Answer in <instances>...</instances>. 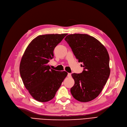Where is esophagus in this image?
Here are the masks:
<instances>
[{
    "mask_svg": "<svg viewBox=\"0 0 127 127\" xmlns=\"http://www.w3.org/2000/svg\"><path fill=\"white\" fill-rule=\"evenodd\" d=\"M71 74H70V73H68V75H67V77H71Z\"/></svg>",
    "mask_w": 127,
    "mask_h": 127,
    "instance_id": "obj_1",
    "label": "esophagus"
}]
</instances>
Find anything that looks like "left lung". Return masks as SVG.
<instances>
[{
    "instance_id": "1",
    "label": "left lung",
    "mask_w": 127,
    "mask_h": 127,
    "mask_svg": "<svg viewBox=\"0 0 127 127\" xmlns=\"http://www.w3.org/2000/svg\"><path fill=\"white\" fill-rule=\"evenodd\" d=\"M65 40L84 67L80 74H71L75 84L71 94L78 101H90L99 95L109 77V53L100 42L88 34H70Z\"/></svg>"
}]
</instances>
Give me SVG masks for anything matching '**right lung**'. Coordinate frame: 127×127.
Masks as SVG:
<instances>
[{
    "label": "right lung",
    "instance_id": "right-lung-1",
    "mask_svg": "<svg viewBox=\"0 0 127 127\" xmlns=\"http://www.w3.org/2000/svg\"><path fill=\"white\" fill-rule=\"evenodd\" d=\"M67 34L39 35L26 48L19 66L24 84L33 98L47 102L54 98L64 79L66 71L50 68L48 62L53 58V50Z\"/></svg>",
    "mask_w": 127,
    "mask_h": 127
}]
</instances>
